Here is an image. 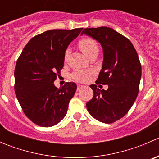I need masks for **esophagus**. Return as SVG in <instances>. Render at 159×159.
Returning a JSON list of instances; mask_svg holds the SVG:
<instances>
[{
    "instance_id": "esophagus-1",
    "label": "esophagus",
    "mask_w": 159,
    "mask_h": 159,
    "mask_svg": "<svg viewBox=\"0 0 159 159\" xmlns=\"http://www.w3.org/2000/svg\"><path fill=\"white\" fill-rule=\"evenodd\" d=\"M81 88H83V85H81V84H78V86H77V90H80L81 89Z\"/></svg>"
}]
</instances>
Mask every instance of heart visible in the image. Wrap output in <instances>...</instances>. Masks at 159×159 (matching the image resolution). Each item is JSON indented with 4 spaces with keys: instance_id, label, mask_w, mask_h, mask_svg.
<instances>
[{
    "instance_id": "b5f03b06",
    "label": "heart",
    "mask_w": 159,
    "mask_h": 159,
    "mask_svg": "<svg viewBox=\"0 0 159 159\" xmlns=\"http://www.w3.org/2000/svg\"><path fill=\"white\" fill-rule=\"evenodd\" d=\"M78 46L81 48V51L88 56L90 57L91 54L98 53V44L97 41L94 40V38H89V37H85V38H81L78 41ZM69 54V49L67 48L65 51L64 57L66 60ZM90 76V73L83 70H78V71L74 72L71 75V78L76 81L79 82H84L89 79Z\"/></svg>"
}]
</instances>
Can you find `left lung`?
Wrapping results in <instances>:
<instances>
[{
  "instance_id": "left-lung-1",
  "label": "left lung",
  "mask_w": 159,
  "mask_h": 159,
  "mask_svg": "<svg viewBox=\"0 0 159 159\" xmlns=\"http://www.w3.org/2000/svg\"><path fill=\"white\" fill-rule=\"evenodd\" d=\"M83 34L99 41L104 51L97 84L90 85L94 95L86 106L98 121L113 123L128 113L139 94L142 75L139 55L129 39L111 28H84ZM99 84H108V89H99Z\"/></svg>"
}]
</instances>
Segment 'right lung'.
<instances>
[{
  "mask_svg": "<svg viewBox=\"0 0 159 159\" xmlns=\"http://www.w3.org/2000/svg\"><path fill=\"white\" fill-rule=\"evenodd\" d=\"M82 28L50 30L33 37L17 58L14 91L25 115L41 127L60 122L67 113L77 85L66 82L60 89L54 81L64 67L65 51Z\"/></svg>",
  "mask_w": 159,
  "mask_h": 159,
  "instance_id": "add662e5",
  "label": "right lung"
}]
</instances>
